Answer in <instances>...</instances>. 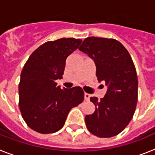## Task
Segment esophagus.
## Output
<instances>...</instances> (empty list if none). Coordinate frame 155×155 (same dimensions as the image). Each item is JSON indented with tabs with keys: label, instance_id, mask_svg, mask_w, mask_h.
Here are the masks:
<instances>
[{
	"label": "esophagus",
	"instance_id": "obj_1",
	"mask_svg": "<svg viewBox=\"0 0 155 155\" xmlns=\"http://www.w3.org/2000/svg\"><path fill=\"white\" fill-rule=\"evenodd\" d=\"M90 97H91V94H88V93H84V99L85 100H89V98H90Z\"/></svg>",
	"mask_w": 155,
	"mask_h": 155
}]
</instances>
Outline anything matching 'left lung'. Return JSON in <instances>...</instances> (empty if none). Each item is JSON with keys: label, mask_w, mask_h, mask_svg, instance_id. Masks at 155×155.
Returning <instances> with one entry per match:
<instances>
[{"label": "left lung", "mask_w": 155, "mask_h": 155, "mask_svg": "<svg viewBox=\"0 0 155 155\" xmlns=\"http://www.w3.org/2000/svg\"><path fill=\"white\" fill-rule=\"evenodd\" d=\"M79 50L94 61L98 81L107 86L100 101L96 97L90 98L95 110L85 116L86 127L98 137L116 136L132 120L137 103L138 79L132 58L114 39L87 37Z\"/></svg>", "instance_id": "8db88e82"}]
</instances>
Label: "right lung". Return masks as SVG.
<instances>
[{
	"mask_svg": "<svg viewBox=\"0 0 155 155\" xmlns=\"http://www.w3.org/2000/svg\"><path fill=\"white\" fill-rule=\"evenodd\" d=\"M82 40L62 38L49 41L31 53L25 64L18 85L19 109L27 125L40 134H52L64 127L71 109L81 103V87L61 88L66 60Z\"/></svg>",
	"mask_w": 155,
	"mask_h": 155,
	"instance_id": "right-lung-1",
	"label": "right lung"
}]
</instances>
